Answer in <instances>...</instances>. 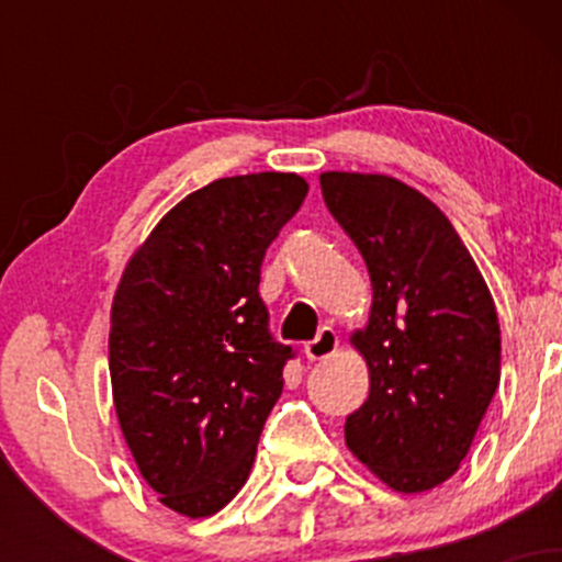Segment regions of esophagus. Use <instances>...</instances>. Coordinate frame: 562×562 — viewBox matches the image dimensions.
<instances>
[{
    "mask_svg": "<svg viewBox=\"0 0 562 562\" xmlns=\"http://www.w3.org/2000/svg\"><path fill=\"white\" fill-rule=\"evenodd\" d=\"M335 351H338V333H335L333 327H322L317 338L308 340V344L303 346V353H306L312 362H317V359L333 357Z\"/></svg>",
    "mask_w": 562,
    "mask_h": 562,
    "instance_id": "obj_1",
    "label": "esophagus"
}]
</instances>
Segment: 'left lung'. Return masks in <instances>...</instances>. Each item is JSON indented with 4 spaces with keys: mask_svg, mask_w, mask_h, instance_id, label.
Returning a JSON list of instances; mask_svg holds the SVG:
<instances>
[{
    "mask_svg": "<svg viewBox=\"0 0 562 562\" xmlns=\"http://www.w3.org/2000/svg\"><path fill=\"white\" fill-rule=\"evenodd\" d=\"M322 198L367 263L370 322L351 346L370 393L346 447L402 494L457 473L499 385L494 299L434 200L385 173L325 171Z\"/></svg>",
    "mask_w": 562,
    "mask_h": 562,
    "instance_id": "8db88e82",
    "label": "left lung"
}]
</instances>
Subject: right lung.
<instances>
[{
  "label": "right lung",
  "instance_id": "1",
  "mask_svg": "<svg viewBox=\"0 0 562 562\" xmlns=\"http://www.w3.org/2000/svg\"><path fill=\"white\" fill-rule=\"evenodd\" d=\"M308 184L224 177L190 192L134 250L111 308L113 404L158 502L209 518L248 481L293 348L269 335L261 261Z\"/></svg>",
  "mask_w": 562,
  "mask_h": 562
}]
</instances>
